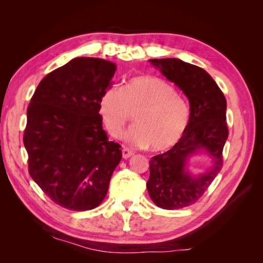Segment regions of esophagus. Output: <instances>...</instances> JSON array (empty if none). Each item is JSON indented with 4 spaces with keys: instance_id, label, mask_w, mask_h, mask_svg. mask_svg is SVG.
Segmentation results:
<instances>
[{
    "instance_id": "esophagus-1",
    "label": "esophagus",
    "mask_w": 263,
    "mask_h": 263,
    "mask_svg": "<svg viewBox=\"0 0 263 263\" xmlns=\"http://www.w3.org/2000/svg\"><path fill=\"white\" fill-rule=\"evenodd\" d=\"M132 155H133V153L131 152V150H128L127 148H123V150H122V156H123V158H124V159H127V158H130Z\"/></svg>"
}]
</instances>
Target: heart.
Masks as SVG:
<instances>
[{"mask_svg":"<svg viewBox=\"0 0 263 263\" xmlns=\"http://www.w3.org/2000/svg\"><path fill=\"white\" fill-rule=\"evenodd\" d=\"M99 114L106 130L119 138L135 115L136 124L125 133L133 146L153 152L171 149L181 140L189 123V107L168 82L156 77H137L122 89L111 86L99 98Z\"/></svg>","mask_w":263,"mask_h":263,"instance_id":"heart-1","label":"heart"}]
</instances>
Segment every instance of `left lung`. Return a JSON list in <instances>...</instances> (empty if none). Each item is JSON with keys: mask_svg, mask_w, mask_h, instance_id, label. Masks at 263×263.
<instances>
[{"mask_svg": "<svg viewBox=\"0 0 263 263\" xmlns=\"http://www.w3.org/2000/svg\"><path fill=\"white\" fill-rule=\"evenodd\" d=\"M161 74L185 95L190 119L182 139L168 152L150 160L147 182L149 197L159 208L173 210L198 201L222 167V149L228 138L226 99L211 76L197 65L180 59L149 60ZM204 154L211 168L194 175L191 158Z\"/></svg>", "mask_w": 263, "mask_h": 263, "instance_id": "8db88e82", "label": "left lung"}]
</instances>
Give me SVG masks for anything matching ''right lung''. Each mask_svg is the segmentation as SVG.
Instances as JSON below:
<instances>
[{"label":"right lung","mask_w":263,"mask_h":263,"mask_svg":"<svg viewBox=\"0 0 263 263\" xmlns=\"http://www.w3.org/2000/svg\"><path fill=\"white\" fill-rule=\"evenodd\" d=\"M115 71L110 61L76 58L44 78L28 106L24 144L29 174L66 209L86 211L102 203L122 159L98 107Z\"/></svg>","instance_id":"obj_1"}]
</instances>
